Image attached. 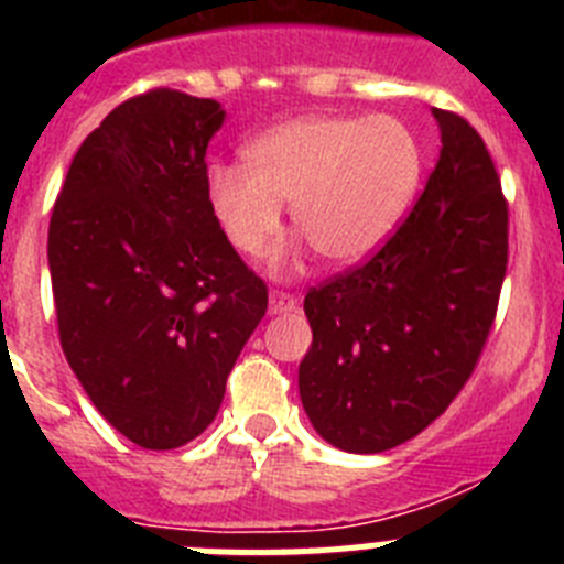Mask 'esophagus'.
<instances>
[{
    "mask_svg": "<svg viewBox=\"0 0 564 564\" xmlns=\"http://www.w3.org/2000/svg\"><path fill=\"white\" fill-rule=\"evenodd\" d=\"M296 307V296L288 291H271V299H268V311L271 313H288Z\"/></svg>",
    "mask_w": 564,
    "mask_h": 564,
    "instance_id": "1",
    "label": "esophagus"
}]
</instances>
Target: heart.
<instances>
[{
	"mask_svg": "<svg viewBox=\"0 0 564 564\" xmlns=\"http://www.w3.org/2000/svg\"><path fill=\"white\" fill-rule=\"evenodd\" d=\"M421 149L395 118L311 115L259 134L246 163H214L206 194L234 251L259 257L282 231V203L333 265L370 257L410 206Z\"/></svg>",
	"mask_w": 564,
	"mask_h": 564,
	"instance_id": "obj_1",
	"label": "heart"
}]
</instances>
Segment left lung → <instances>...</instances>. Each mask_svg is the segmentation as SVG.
Here are the masks:
<instances>
[{"instance_id":"1","label":"left lung","mask_w":564,"mask_h":564,"mask_svg":"<svg viewBox=\"0 0 564 564\" xmlns=\"http://www.w3.org/2000/svg\"><path fill=\"white\" fill-rule=\"evenodd\" d=\"M441 158L412 212L305 296L299 395L327 443L372 455L446 412L475 372L508 265V200L480 132L435 109Z\"/></svg>"}]
</instances>
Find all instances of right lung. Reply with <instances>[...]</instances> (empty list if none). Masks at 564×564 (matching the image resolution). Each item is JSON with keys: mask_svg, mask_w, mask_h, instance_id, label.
<instances>
[{"mask_svg": "<svg viewBox=\"0 0 564 564\" xmlns=\"http://www.w3.org/2000/svg\"><path fill=\"white\" fill-rule=\"evenodd\" d=\"M220 104L154 87L76 152L47 234L58 341L89 401L141 449L214 421L268 285L214 220L206 149Z\"/></svg>", "mask_w": 564, "mask_h": 564, "instance_id": "obj_1", "label": "right lung"}]
</instances>
